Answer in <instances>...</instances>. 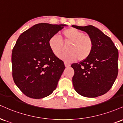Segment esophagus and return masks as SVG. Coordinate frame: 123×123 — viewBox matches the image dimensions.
Here are the masks:
<instances>
[{
	"label": "esophagus",
	"instance_id": "obj_1",
	"mask_svg": "<svg viewBox=\"0 0 123 123\" xmlns=\"http://www.w3.org/2000/svg\"><path fill=\"white\" fill-rule=\"evenodd\" d=\"M65 67L66 68H69V66H70V64L69 63H67V62H65Z\"/></svg>",
	"mask_w": 123,
	"mask_h": 123
}]
</instances>
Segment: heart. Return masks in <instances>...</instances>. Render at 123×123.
<instances>
[{"mask_svg":"<svg viewBox=\"0 0 123 123\" xmlns=\"http://www.w3.org/2000/svg\"><path fill=\"white\" fill-rule=\"evenodd\" d=\"M63 41L69 44L67 52L60 54V58L66 62L85 60L91 55L94 47V42L90 35L76 28H69L62 31ZM49 46L54 55L58 56L63 50L64 43L59 35L55 34L49 40Z\"/></svg>","mask_w":123,"mask_h":123,"instance_id":"obj_1","label":"heart"}]
</instances>
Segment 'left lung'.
Listing matches in <instances>:
<instances>
[{
  "mask_svg": "<svg viewBox=\"0 0 123 123\" xmlns=\"http://www.w3.org/2000/svg\"><path fill=\"white\" fill-rule=\"evenodd\" d=\"M72 26L86 32L94 42L91 55L71 65L74 70L72 78L74 88L84 97L103 95L112 88L117 76V49L109 37L94 26Z\"/></svg>",
  "mask_w": 123,
  "mask_h": 123,
  "instance_id": "1",
  "label": "left lung"
}]
</instances>
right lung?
I'll return each instance as SVG.
<instances>
[{"label":"right lung","mask_w":123,"mask_h":123,"mask_svg":"<svg viewBox=\"0 0 123 123\" xmlns=\"http://www.w3.org/2000/svg\"><path fill=\"white\" fill-rule=\"evenodd\" d=\"M65 25L42 23L20 35L12 51V77L23 94L39 99L49 96L57 88L65 69L53 54L49 40Z\"/></svg>","instance_id":"1"}]
</instances>
